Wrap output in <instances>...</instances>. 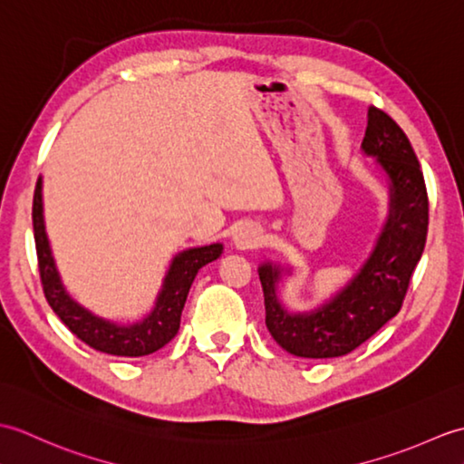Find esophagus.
<instances>
[{
  "instance_id": "esophagus-1",
  "label": "esophagus",
  "mask_w": 464,
  "mask_h": 464,
  "mask_svg": "<svg viewBox=\"0 0 464 464\" xmlns=\"http://www.w3.org/2000/svg\"><path fill=\"white\" fill-rule=\"evenodd\" d=\"M233 243H235V247L241 249V251L261 247V245L265 243V233H263V229H261L259 225L243 223L239 229L235 231Z\"/></svg>"
}]
</instances>
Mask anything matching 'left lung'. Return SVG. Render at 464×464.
<instances>
[{
	"label": "left lung",
	"mask_w": 464,
	"mask_h": 464,
	"mask_svg": "<svg viewBox=\"0 0 464 464\" xmlns=\"http://www.w3.org/2000/svg\"><path fill=\"white\" fill-rule=\"evenodd\" d=\"M361 150L387 177L389 211L374 247L337 293L311 311H289L279 283L293 267L263 261L259 279L265 323L279 347L303 359H333L354 351L401 311L411 275L425 251L429 199L411 141L391 117L369 107Z\"/></svg>",
	"instance_id": "obj_1"
}]
</instances>
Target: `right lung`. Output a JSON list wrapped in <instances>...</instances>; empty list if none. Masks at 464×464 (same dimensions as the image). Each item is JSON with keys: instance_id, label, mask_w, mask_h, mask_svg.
<instances>
[{"instance_id": "obj_1", "label": "right lung", "mask_w": 464, "mask_h": 464, "mask_svg": "<svg viewBox=\"0 0 464 464\" xmlns=\"http://www.w3.org/2000/svg\"><path fill=\"white\" fill-rule=\"evenodd\" d=\"M32 217L39 275H42V285L49 307L53 309L69 331L77 334V339H82L95 351L115 354V357H143V354H151L165 347L179 331L181 311L197 273L207 263L219 259L223 253L221 243L205 245V247H189L177 253L165 273L151 311L141 321L117 323L103 319L83 307L65 289L45 231L42 177L35 185Z\"/></svg>"}]
</instances>
